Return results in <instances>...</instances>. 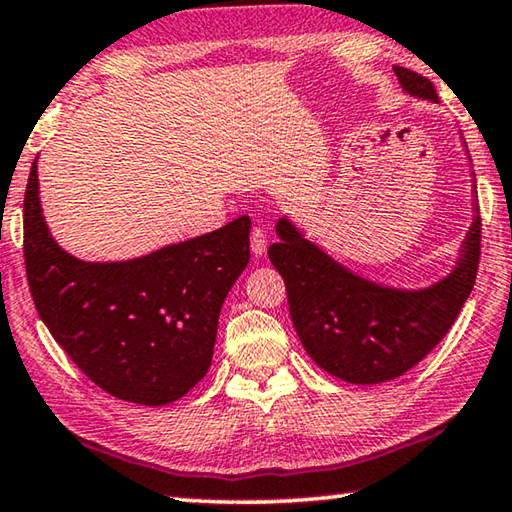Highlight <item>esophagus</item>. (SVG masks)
<instances>
[{"mask_svg":"<svg viewBox=\"0 0 512 512\" xmlns=\"http://www.w3.org/2000/svg\"><path fill=\"white\" fill-rule=\"evenodd\" d=\"M266 232L262 228H253V232H250V250H253L255 257H262L266 253Z\"/></svg>","mask_w":512,"mask_h":512,"instance_id":"34e87169","label":"esophagus"}]
</instances>
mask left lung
I'll list each match as a JSON object with an SVG mask.
<instances>
[{
  "mask_svg": "<svg viewBox=\"0 0 512 512\" xmlns=\"http://www.w3.org/2000/svg\"><path fill=\"white\" fill-rule=\"evenodd\" d=\"M393 69L411 97L438 101L427 76L400 65ZM275 232L280 241L268 248V259L287 284L298 339L320 368L350 384H381L427 357L470 298L481 255L476 212L454 271L427 289L406 291L354 275L289 219L277 221Z\"/></svg>",
  "mask_w": 512,
  "mask_h": 512,
  "instance_id": "left-lung-1",
  "label": "left lung"
}]
</instances>
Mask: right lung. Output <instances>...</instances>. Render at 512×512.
Segmentation results:
<instances>
[{
	"instance_id": "add662e5",
	"label": "right lung",
	"mask_w": 512,
	"mask_h": 512,
	"mask_svg": "<svg viewBox=\"0 0 512 512\" xmlns=\"http://www.w3.org/2000/svg\"><path fill=\"white\" fill-rule=\"evenodd\" d=\"M250 219L128 262H83L45 223L38 160L24 192V264L42 323L117 400L176 402L210 370L221 305L250 259Z\"/></svg>"
}]
</instances>
